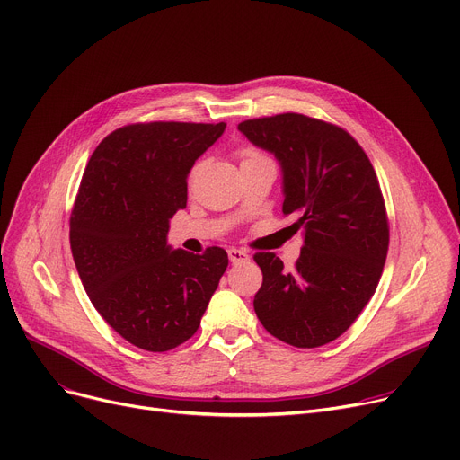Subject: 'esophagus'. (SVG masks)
Here are the masks:
<instances>
[{"mask_svg":"<svg viewBox=\"0 0 460 460\" xmlns=\"http://www.w3.org/2000/svg\"><path fill=\"white\" fill-rule=\"evenodd\" d=\"M227 253H229V261H231L233 264H240V262H248V261H250V255H248L244 250L231 248Z\"/></svg>","mask_w":460,"mask_h":460,"instance_id":"1","label":"esophagus"}]
</instances>
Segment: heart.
<instances>
[{
  "label": "heart",
  "instance_id": "obj_1",
  "mask_svg": "<svg viewBox=\"0 0 460 460\" xmlns=\"http://www.w3.org/2000/svg\"><path fill=\"white\" fill-rule=\"evenodd\" d=\"M255 158H261L257 153H253V151H248V153H244V160L243 162H248V160H255Z\"/></svg>",
  "mask_w": 460,
  "mask_h": 460
}]
</instances>
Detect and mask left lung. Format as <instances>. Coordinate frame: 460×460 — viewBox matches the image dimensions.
Instances as JSON below:
<instances>
[{
  "mask_svg": "<svg viewBox=\"0 0 460 460\" xmlns=\"http://www.w3.org/2000/svg\"><path fill=\"white\" fill-rule=\"evenodd\" d=\"M281 167L283 212L298 216L302 252L293 270L257 253L262 285L253 307L278 340L313 349L337 340L375 295L390 229L375 169L340 127L300 113L238 125Z\"/></svg>",
  "mask_w": 460,
  "mask_h": 460,
  "instance_id": "left-lung-1",
  "label": "left lung"
}]
</instances>
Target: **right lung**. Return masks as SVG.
<instances>
[{"instance_id":"1","label":"right lung","mask_w":460,"mask_h":460,"mask_svg":"<svg viewBox=\"0 0 460 460\" xmlns=\"http://www.w3.org/2000/svg\"><path fill=\"white\" fill-rule=\"evenodd\" d=\"M226 123H147L111 132L94 149L70 216V250L104 321L143 350L165 352L198 332L224 276L226 250L167 244L186 207L188 173Z\"/></svg>"}]
</instances>
